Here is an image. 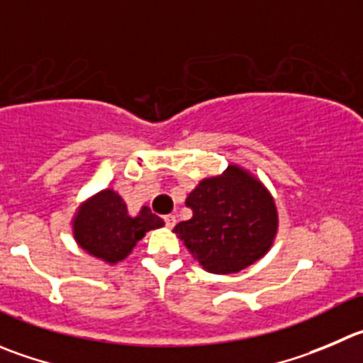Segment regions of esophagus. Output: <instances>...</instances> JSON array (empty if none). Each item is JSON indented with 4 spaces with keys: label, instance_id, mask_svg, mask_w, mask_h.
Instances as JSON below:
<instances>
[{
    "label": "esophagus",
    "instance_id": "1",
    "mask_svg": "<svg viewBox=\"0 0 363 363\" xmlns=\"http://www.w3.org/2000/svg\"><path fill=\"white\" fill-rule=\"evenodd\" d=\"M164 223H165V226H167V228H172V226H174V223H176V217L172 216V213H167V216H164Z\"/></svg>",
    "mask_w": 363,
    "mask_h": 363
}]
</instances>
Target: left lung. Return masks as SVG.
<instances>
[{
	"instance_id": "left-lung-1",
	"label": "left lung",
	"mask_w": 363,
	"mask_h": 363,
	"mask_svg": "<svg viewBox=\"0 0 363 363\" xmlns=\"http://www.w3.org/2000/svg\"><path fill=\"white\" fill-rule=\"evenodd\" d=\"M185 205L192 217L176 224L174 231L208 272H239L271 247L278 228L274 199L237 165L203 179Z\"/></svg>"
}]
</instances>
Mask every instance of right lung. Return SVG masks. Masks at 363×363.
<instances>
[{"label": "right lung", "instance_id": "add662e5", "mask_svg": "<svg viewBox=\"0 0 363 363\" xmlns=\"http://www.w3.org/2000/svg\"><path fill=\"white\" fill-rule=\"evenodd\" d=\"M160 226L164 220L147 206L139 216H130L123 198L108 189L82 206L74 219V239L87 253L116 264L130 255L146 231Z\"/></svg>", "mask_w": 363, "mask_h": 363}]
</instances>
